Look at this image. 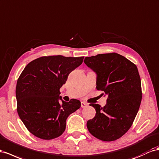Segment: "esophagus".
Returning <instances> with one entry per match:
<instances>
[{
  "instance_id": "34e87169",
  "label": "esophagus",
  "mask_w": 159,
  "mask_h": 159,
  "mask_svg": "<svg viewBox=\"0 0 159 159\" xmlns=\"http://www.w3.org/2000/svg\"><path fill=\"white\" fill-rule=\"evenodd\" d=\"M88 104L86 102H81V108H85V107H87L88 106Z\"/></svg>"
}]
</instances>
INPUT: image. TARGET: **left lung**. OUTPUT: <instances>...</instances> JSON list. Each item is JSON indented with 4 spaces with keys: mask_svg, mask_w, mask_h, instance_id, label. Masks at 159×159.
<instances>
[{
    "mask_svg": "<svg viewBox=\"0 0 159 159\" xmlns=\"http://www.w3.org/2000/svg\"><path fill=\"white\" fill-rule=\"evenodd\" d=\"M84 62L96 73V89L108 96L103 108L89 104L96 113L87 122L88 129L100 140H117L129 130L140 108L142 91L138 68L116 53L85 57Z\"/></svg>",
    "mask_w": 159,
    "mask_h": 159,
    "instance_id": "obj_1",
    "label": "left lung"
}]
</instances>
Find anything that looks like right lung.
Returning a JSON list of instances; mask_svg holds the SVG:
<instances>
[{
  "instance_id": "obj_1",
  "label": "right lung",
  "mask_w": 159,
  "mask_h": 159,
  "mask_svg": "<svg viewBox=\"0 0 159 159\" xmlns=\"http://www.w3.org/2000/svg\"><path fill=\"white\" fill-rule=\"evenodd\" d=\"M84 57H41L30 62L17 80V112L28 130L51 140L66 130V120L81 107L78 100H62L59 89L83 62Z\"/></svg>"
}]
</instances>
